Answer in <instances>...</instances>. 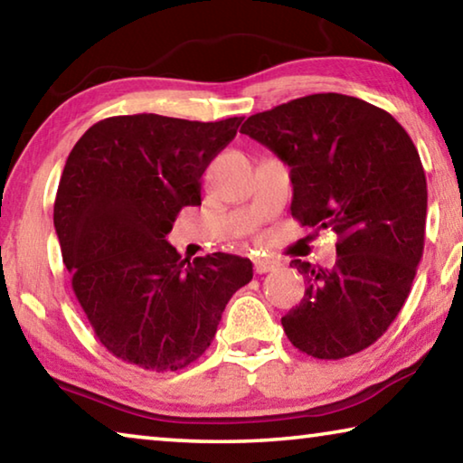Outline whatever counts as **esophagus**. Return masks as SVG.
I'll use <instances>...</instances> for the list:
<instances>
[{
    "instance_id": "esophagus-1",
    "label": "esophagus",
    "mask_w": 463,
    "mask_h": 463,
    "mask_svg": "<svg viewBox=\"0 0 463 463\" xmlns=\"http://www.w3.org/2000/svg\"><path fill=\"white\" fill-rule=\"evenodd\" d=\"M278 261H273V260H255L253 261V269H255V273H268V271H273L278 268Z\"/></svg>"
}]
</instances>
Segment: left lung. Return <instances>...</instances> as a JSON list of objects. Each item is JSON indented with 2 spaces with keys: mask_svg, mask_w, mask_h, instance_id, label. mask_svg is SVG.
Here are the masks:
<instances>
[{
  "mask_svg": "<svg viewBox=\"0 0 463 463\" xmlns=\"http://www.w3.org/2000/svg\"><path fill=\"white\" fill-rule=\"evenodd\" d=\"M289 167L292 216L333 231L331 269L294 260L304 298L281 318L317 359L370 347L404 307L425 247L427 179L417 146L386 109L343 93H312L249 116L241 127Z\"/></svg>",
  "mask_w": 463,
  "mask_h": 463,
  "instance_id": "obj_1",
  "label": "left lung"
}]
</instances>
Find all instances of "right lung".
Here are the masks:
<instances>
[{
	"label": "right lung",
	"mask_w": 463,
	"mask_h": 463,
	"mask_svg": "<svg viewBox=\"0 0 463 463\" xmlns=\"http://www.w3.org/2000/svg\"><path fill=\"white\" fill-rule=\"evenodd\" d=\"M241 122L112 116L69 153L54 200L62 263L93 333L122 362L153 372L190 365L253 278L249 260H182L165 239L179 210L202 203V174Z\"/></svg>",
	"instance_id": "add662e5"
}]
</instances>
